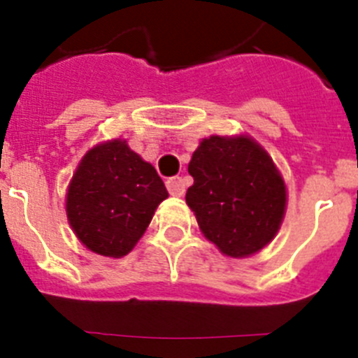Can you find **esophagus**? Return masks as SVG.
<instances>
[{
	"label": "esophagus",
	"mask_w": 358,
	"mask_h": 358,
	"mask_svg": "<svg viewBox=\"0 0 358 358\" xmlns=\"http://www.w3.org/2000/svg\"><path fill=\"white\" fill-rule=\"evenodd\" d=\"M166 188H169L170 195H173V197H182L186 192V182L182 177H170L166 181Z\"/></svg>",
	"instance_id": "1"
}]
</instances>
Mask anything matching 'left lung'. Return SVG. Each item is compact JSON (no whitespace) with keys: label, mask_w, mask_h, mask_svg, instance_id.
<instances>
[{"label":"left lung","mask_w":358,"mask_h":358,"mask_svg":"<svg viewBox=\"0 0 358 358\" xmlns=\"http://www.w3.org/2000/svg\"><path fill=\"white\" fill-rule=\"evenodd\" d=\"M186 204L202 235L222 255L245 258L276 236L287 186L267 152L249 136L204 138L188 164Z\"/></svg>","instance_id":"obj_1"}]
</instances>
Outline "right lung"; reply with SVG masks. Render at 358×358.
<instances>
[{
	"label": "right lung",
	"instance_id": "1",
	"mask_svg": "<svg viewBox=\"0 0 358 358\" xmlns=\"http://www.w3.org/2000/svg\"><path fill=\"white\" fill-rule=\"evenodd\" d=\"M166 197L156 169L125 140H110L78 163L66 194V215L90 251L122 258L134 249Z\"/></svg>",
	"mask_w": 358,
	"mask_h": 358
}]
</instances>
